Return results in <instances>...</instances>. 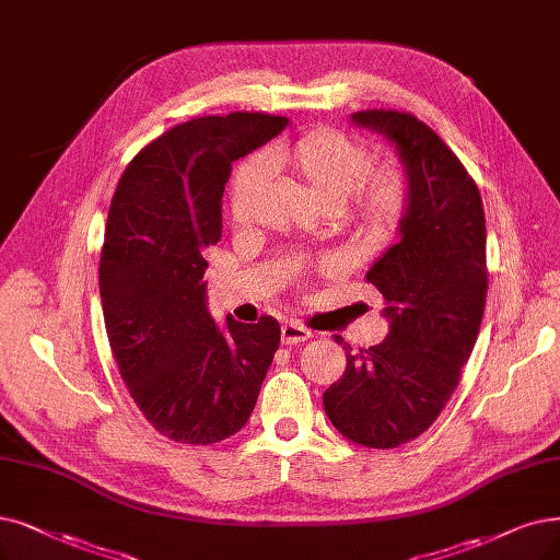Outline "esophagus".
Instances as JSON below:
<instances>
[{"mask_svg": "<svg viewBox=\"0 0 560 560\" xmlns=\"http://www.w3.org/2000/svg\"><path fill=\"white\" fill-rule=\"evenodd\" d=\"M280 335H282V345H301L312 338V332L296 322H284L280 328Z\"/></svg>", "mask_w": 560, "mask_h": 560, "instance_id": "obj_1", "label": "esophagus"}]
</instances>
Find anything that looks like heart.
Segmentation results:
<instances>
[{
	"label": "heart",
	"mask_w": 560,
	"mask_h": 560,
	"mask_svg": "<svg viewBox=\"0 0 560 560\" xmlns=\"http://www.w3.org/2000/svg\"><path fill=\"white\" fill-rule=\"evenodd\" d=\"M368 167L370 151L363 142L335 128L310 130L236 167L228 195L230 215L234 222L248 220L268 172L289 170L324 209L338 211L365 245H384L405 225L409 186L393 167Z\"/></svg>",
	"instance_id": "obj_1"
}]
</instances>
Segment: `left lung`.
I'll list each match as a JSON object with an SVG mask.
<instances>
[{
	"label": "left lung",
	"instance_id": "1",
	"mask_svg": "<svg viewBox=\"0 0 560 560\" xmlns=\"http://www.w3.org/2000/svg\"><path fill=\"white\" fill-rule=\"evenodd\" d=\"M351 121L395 144L409 213L399 241L365 273L386 301L390 332L358 353L347 345V370L324 393V409L349 441L397 448L439 418L478 340L485 211L476 182L428 124L397 109L353 112Z\"/></svg>",
	"mask_w": 560,
	"mask_h": 560
}]
</instances>
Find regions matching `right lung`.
<instances>
[{"label": "right lung", "instance_id": "1", "mask_svg": "<svg viewBox=\"0 0 560 560\" xmlns=\"http://www.w3.org/2000/svg\"><path fill=\"white\" fill-rule=\"evenodd\" d=\"M287 117L232 112L178 124L124 170L112 197L98 284L107 340L130 397L163 436L211 445L248 422L280 324L207 310L205 259L222 234L232 163L280 136Z\"/></svg>", "mask_w": 560, "mask_h": 560}]
</instances>
